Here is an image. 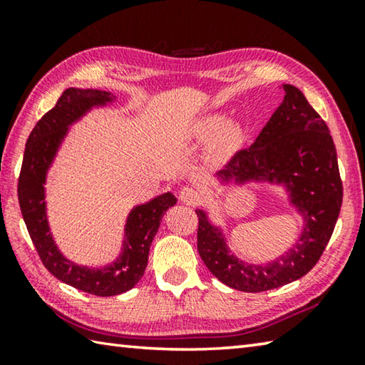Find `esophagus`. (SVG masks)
<instances>
[{"label": "esophagus", "mask_w": 365, "mask_h": 365, "mask_svg": "<svg viewBox=\"0 0 365 365\" xmlns=\"http://www.w3.org/2000/svg\"><path fill=\"white\" fill-rule=\"evenodd\" d=\"M178 197H180V201L187 202V205H196L200 201V191L193 187H183L180 193H178Z\"/></svg>", "instance_id": "esophagus-1"}]
</instances>
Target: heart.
I'll use <instances>...</instances> for the list:
<instances>
[{"instance_id": "b5f03b06", "label": "heart", "mask_w": 365, "mask_h": 365, "mask_svg": "<svg viewBox=\"0 0 365 365\" xmlns=\"http://www.w3.org/2000/svg\"><path fill=\"white\" fill-rule=\"evenodd\" d=\"M219 123H220V120L217 119V117H209V119L202 120L200 123V127H197V132H200L201 135H209V133H212L215 128L219 127ZM233 135H235V130H228L227 132V138H232Z\"/></svg>"}]
</instances>
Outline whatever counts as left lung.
Masks as SVG:
<instances>
[{
	"label": "left lung",
	"instance_id": "8db88e82",
	"mask_svg": "<svg viewBox=\"0 0 365 365\" xmlns=\"http://www.w3.org/2000/svg\"><path fill=\"white\" fill-rule=\"evenodd\" d=\"M283 101L255 145L240 150L220 172L238 180L265 178L285 183L304 215V230L293 250L267 265H248L230 255L222 233L197 215V252L214 277L240 292L259 293L306 275L329 245L343 202L336 150L325 120L299 88L283 85Z\"/></svg>",
	"mask_w": 365,
	"mask_h": 365
}]
</instances>
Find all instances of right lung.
Here are the masks:
<instances>
[{"label": "right lung", "mask_w": 365, "mask_h": 365, "mask_svg": "<svg viewBox=\"0 0 365 365\" xmlns=\"http://www.w3.org/2000/svg\"><path fill=\"white\" fill-rule=\"evenodd\" d=\"M114 96L100 90L67 88L51 110L41 117L29 135L26 153L17 183V196L24 222L41 262L61 282L85 293L114 296L125 293L145 274L150 246L158 233L160 219L177 202L172 193L158 196L148 205L135 207L128 215L125 228V248L119 261L101 270H91L67 261L58 251L49 233L43 201V183L46 169L67 130V125L78 119L86 109L113 101Z\"/></svg>", "instance_id": "add662e5"}]
</instances>
